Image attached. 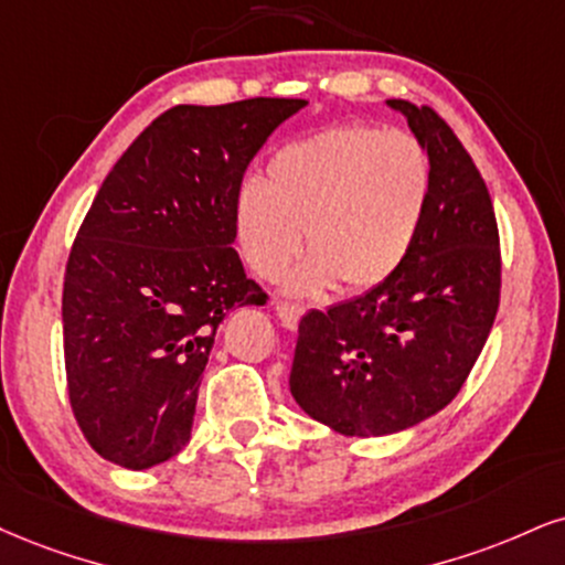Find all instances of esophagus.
Wrapping results in <instances>:
<instances>
[{
	"mask_svg": "<svg viewBox=\"0 0 565 565\" xmlns=\"http://www.w3.org/2000/svg\"><path fill=\"white\" fill-rule=\"evenodd\" d=\"M274 308L278 312V318H281V323L287 326V329H297V323H300L302 318V305L297 302H287V300H276Z\"/></svg>",
	"mask_w": 565,
	"mask_h": 565,
	"instance_id": "34e87169",
	"label": "esophagus"
}]
</instances>
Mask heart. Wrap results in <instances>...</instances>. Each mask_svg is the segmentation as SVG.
Here are the masks:
<instances>
[{"label":"heart","mask_w":565,"mask_h":565,"mask_svg":"<svg viewBox=\"0 0 565 565\" xmlns=\"http://www.w3.org/2000/svg\"><path fill=\"white\" fill-rule=\"evenodd\" d=\"M429 192L431 162L416 136L331 126L276 149L265 183H242L236 239L255 274L274 278L302 249L305 228L312 257L291 276V289L334 281L348 291L371 289L411 255Z\"/></svg>","instance_id":"heart-1"}]
</instances>
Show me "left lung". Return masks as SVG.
I'll list each match as a JSON object with an SVG mask.
<instances>
[{
	"mask_svg": "<svg viewBox=\"0 0 565 565\" xmlns=\"http://www.w3.org/2000/svg\"><path fill=\"white\" fill-rule=\"evenodd\" d=\"M390 107L431 162L416 244L371 291L302 316L289 373L297 405L344 437L411 429L450 405L500 305V234L479 168L431 107Z\"/></svg>",
	"mask_w": 565,
	"mask_h": 565,
	"instance_id": "8db88e82",
	"label": "left lung"
}]
</instances>
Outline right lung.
Instances as JSON below:
<instances>
[{
  "instance_id": "add662e5",
  "label": "right lung",
  "mask_w": 565,
  "mask_h": 565,
  "mask_svg": "<svg viewBox=\"0 0 565 565\" xmlns=\"http://www.w3.org/2000/svg\"><path fill=\"white\" fill-rule=\"evenodd\" d=\"M305 99L175 105L115 162L81 223L63 287L67 397L88 445L141 471L192 437L202 371L247 278L234 202L244 171Z\"/></svg>"
}]
</instances>
